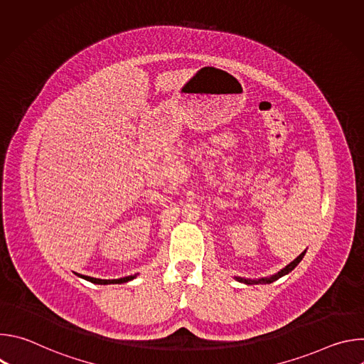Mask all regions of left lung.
I'll use <instances>...</instances> for the list:
<instances>
[{"mask_svg":"<svg viewBox=\"0 0 364 364\" xmlns=\"http://www.w3.org/2000/svg\"><path fill=\"white\" fill-rule=\"evenodd\" d=\"M305 252L306 250H304L299 256H296L294 261L291 262V264H288L285 268H282L279 272H277V274H274V275H271V277H268V278H259V279H246V278H240V277H235V279L236 281H239V282H243V284H246V285H257V284H272L274 281H277V279H279V278H282V277H285V275H288L291 271H294L295 269V267L302 261V257H304V255H305Z\"/></svg>","mask_w":364,"mask_h":364,"instance_id":"1","label":"left lung"}]
</instances>
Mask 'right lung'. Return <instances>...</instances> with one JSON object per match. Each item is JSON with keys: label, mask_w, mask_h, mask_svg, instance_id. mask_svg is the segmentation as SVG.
<instances>
[{"label": "right lung", "mask_w": 364, "mask_h": 364, "mask_svg": "<svg viewBox=\"0 0 364 364\" xmlns=\"http://www.w3.org/2000/svg\"><path fill=\"white\" fill-rule=\"evenodd\" d=\"M83 279L92 282V284H97V285H109V284H124V282H128V281H132L134 278H136V274L135 275H129V277H125V278H119V279H97V278H92V277H82Z\"/></svg>", "instance_id": "add662e5"}]
</instances>
